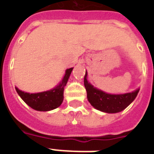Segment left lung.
Returning <instances> with one entry per match:
<instances>
[{
	"label": "left lung",
	"instance_id": "8db88e82",
	"mask_svg": "<svg viewBox=\"0 0 154 154\" xmlns=\"http://www.w3.org/2000/svg\"><path fill=\"white\" fill-rule=\"evenodd\" d=\"M84 84L87 92L88 100L94 108L104 113L114 114L126 109L138 95L139 89L135 91L123 94H110L94 88L87 80V71L85 72Z\"/></svg>",
	"mask_w": 154,
	"mask_h": 154
}]
</instances>
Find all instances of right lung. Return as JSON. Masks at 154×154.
Instances as JSON below:
<instances>
[{
    "mask_svg": "<svg viewBox=\"0 0 154 154\" xmlns=\"http://www.w3.org/2000/svg\"><path fill=\"white\" fill-rule=\"evenodd\" d=\"M73 68L67 69L65 75L60 85L54 89L45 91V92L30 94L20 90L16 87V92L18 93L24 102L27 103L30 108L37 111H50L54 109L63 102L64 100V89L68 82L69 75L71 74Z\"/></svg>",
    "mask_w": 154,
    "mask_h": 154,
    "instance_id": "1",
    "label": "right lung"
}]
</instances>
